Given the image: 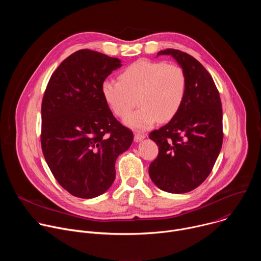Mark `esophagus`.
<instances>
[{"instance_id": "esophagus-1", "label": "esophagus", "mask_w": 261, "mask_h": 261, "mask_svg": "<svg viewBox=\"0 0 261 261\" xmlns=\"http://www.w3.org/2000/svg\"><path fill=\"white\" fill-rule=\"evenodd\" d=\"M146 137V135H144V134H142V133H135L134 134V141L135 142H139V141H141L142 139H144Z\"/></svg>"}]
</instances>
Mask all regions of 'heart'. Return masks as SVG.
<instances>
[{
  "label": "heart",
  "instance_id": "1",
  "mask_svg": "<svg viewBox=\"0 0 261 261\" xmlns=\"http://www.w3.org/2000/svg\"><path fill=\"white\" fill-rule=\"evenodd\" d=\"M120 82L105 81L102 95L113 113L126 117L138 96L140 106L124 123L130 128L144 130L158 120H171L179 110L186 94V75L176 64L138 60L120 75Z\"/></svg>",
  "mask_w": 261,
  "mask_h": 261
}]
</instances>
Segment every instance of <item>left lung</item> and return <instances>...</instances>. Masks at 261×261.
<instances>
[{
    "mask_svg": "<svg viewBox=\"0 0 261 261\" xmlns=\"http://www.w3.org/2000/svg\"><path fill=\"white\" fill-rule=\"evenodd\" d=\"M186 75V94L177 114L150 133L159 154L148 167L157 187L169 193L189 192L211 173L222 147V105L219 92L205 68L190 55L165 49Z\"/></svg>",
    "mask_w": 261,
    "mask_h": 261,
    "instance_id": "1",
    "label": "left lung"
}]
</instances>
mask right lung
<instances>
[{
  "instance_id": "right-lung-1",
  "label": "right lung",
  "mask_w": 261,
  "mask_h": 261,
  "mask_svg": "<svg viewBox=\"0 0 261 261\" xmlns=\"http://www.w3.org/2000/svg\"><path fill=\"white\" fill-rule=\"evenodd\" d=\"M122 61L82 49L57 68L45 90L41 145L54 176L70 194L94 198L116 178V160L133 141V133L114 117L102 84Z\"/></svg>"
}]
</instances>
